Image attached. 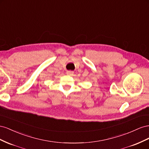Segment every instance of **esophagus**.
<instances>
[{
    "label": "esophagus",
    "mask_w": 149,
    "mask_h": 149,
    "mask_svg": "<svg viewBox=\"0 0 149 149\" xmlns=\"http://www.w3.org/2000/svg\"><path fill=\"white\" fill-rule=\"evenodd\" d=\"M66 74H67V75H73V74H74V72L73 71H67V72H66Z\"/></svg>",
    "instance_id": "34e87169"
}]
</instances>
